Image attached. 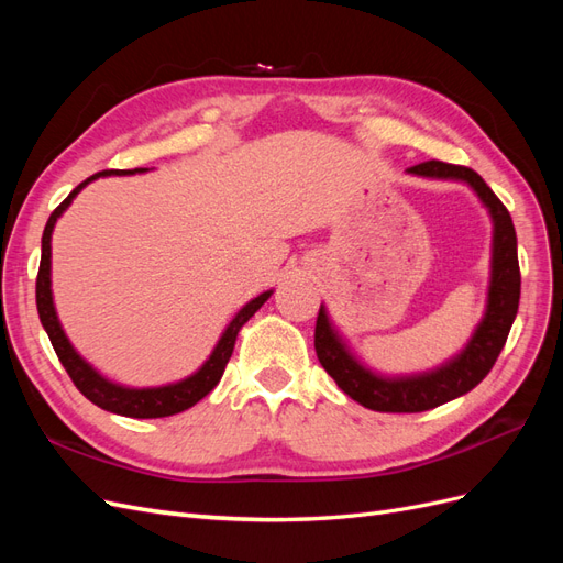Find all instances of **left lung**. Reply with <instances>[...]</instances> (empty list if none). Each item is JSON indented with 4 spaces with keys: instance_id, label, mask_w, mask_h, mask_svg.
<instances>
[{
    "instance_id": "obj_1",
    "label": "left lung",
    "mask_w": 563,
    "mask_h": 563,
    "mask_svg": "<svg viewBox=\"0 0 563 563\" xmlns=\"http://www.w3.org/2000/svg\"><path fill=\"white\" fill-rule=\"evenodd\" d=\"M408 174L422 178L460 180L467 183L476 197L482 199L493 220V253H490V282L486 312L474 329L470 343L453 360L432 371L416 373V376H380V373L366 368L347 343L335 331L327 308H319L314 327V350L319 364L327 368L335 385L347 397L360 401L371 411L380 413H420L430 411L455 397L467 395L470 389L479 385L488 371L496 364L505 340L512 329L519 294L521 275L517 261V232L509 211L503 201L493 195L484 178L467 166H455L446 162H422L408 168Z\"/></svg>"
}]
</instances>
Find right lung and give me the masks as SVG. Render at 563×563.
I'll use <instances>...</instances> for the list:
<instances>
[{"label": "right lung", "mask_w": 563, "mask_h": 563, "mask_svg": "<svg viewBox=\"0 0 563 563\" xmlns=\"http://www.w3.org/2000/svg\"><path fill=\"white\" fill-rule=\"evenodd\" d=\"M147 168H131V172H119V168H110V172H100L79 183L75 190L65 197L60 207L48 216L46 228L42 234V261L37 272V312L42 319V327L48 333L51 345H54L63 368L67 376L73 378L77 389L89 401L103 408V411L126 416V418H166L176 416L180 411L195 406L199 399H203L209 391L223 378V371L230 362L234 340L244 323L263 308V302L272 296V291L261 294L258 298L249 300L244 308L234 314V319L228 323V329L220 335L213 352L207 362H203L192 376H187L178 383H168L162 387H124L119 383L108 380L100 373L84 360V356L73 347L70 340H67L54 305V294H51V234H54L56 220L63 216V211L70 207L73 199L87 187L91 180L103 178V176H131V174H143Z\"/></svg>", "instance_id": "1"}]
</instances>
